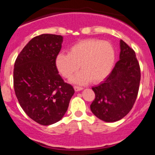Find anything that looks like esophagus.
I'll use <instances>...</instances> for the list:
<instances>
[{"mask_svg":"<svg viewBox=\"0 0 155 155\" xmlns=\"http://www.w3.org/2000/svg\"><path fill=\"white\" fill-rule=\"evenodd\" d=\"M74 88L75 91H81V90H83V87H79V86H74Z\"/></svg>","mask_w":155,"mask_h":155,"instance_id":"esophagus-1","label":"esophagus"}]
</instances>
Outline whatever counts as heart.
I'll use <instances>...</instances> for the list:
<instances>
[{
	"label": "heart",
	"instance_id": "heart-1",
	"mask_svg": "<svg viewBox=\"0 0 155 155\" xmlns=\"http://www.w3.org/2000/svg\"><path fill=\"white\" fill-rule=\"evenodd\" d=\"M116 60L113 46L107 41L87 39L71 46L68 54L60 53L56 57L59 72L67 78L79 69L80 72L71 78L74 84H86L91 81L98 82L110 74Z\"/></svg>",
	"mask_w": 155,
	"mask_h": 155
}]
</instances>
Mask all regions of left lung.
I'll list each match as a JSON object with an SVG mask.
<instances>
[{
	"mask_svg": "<svg viewBox=\"0 0 155 155\" xmlns=\"http://www.w3.org/2000/svg\"><path fill=\"white\" fill-rule=\"evenodd\" d=\"M120 45V61L105 81L92 87L95 98L90 105L91 112L108 123L128 114L139 91L140 69L135 52L123 40Z\"/></svg>",
	"mask_w": 155,
	"mask_h": 155,
	"instance_id": "1",
	"label": "left lung"
}]
</instances>
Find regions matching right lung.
Segmentation results:
<instances>
[{
  "label": "right lung",
  "instance_id": "add662e5",
  "mask_svg": "<svg viewBox=\"0 0 155 155\" xmlns=\"http://www.w3.org/2000/svg\"><path fill=\"white\" fill-rule=\"evenodd\" d=\"M63 36L42 34L34 37L19 53L14 68V88L28 117L43 126L60 121L74 94L59 74L56 57Z\"/></svg>",
  "mask_w": 155,
  "mask_h": 155
}]
</instances>
